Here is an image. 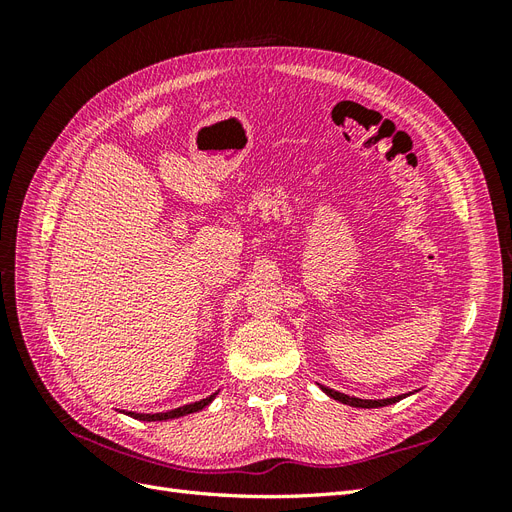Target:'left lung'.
<instances>
[{"instance_id":"obj_1","label":"left lung","mask_w":512,"mask_h":512,"mask_svg":"<svg viewBox=\"0 0 512 512\" xmlns=\"http://www.w3.org/2000/svg\"><path fill=\"white\" fill-rule=\"evenodd\" d=\"M320 389L329 397H333L335 401H342V404L352 406V408H382V406L397 404L399 399L406 397V395H397V397H386V399H359V397H350V395H344L339 391H333V389H329V386H322V384H320Z\"/></svg>"}]
</instances>
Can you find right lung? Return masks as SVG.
I'll list each match as a JSON object with an SVG mask.
<instances>
[{"label":"right lung","instance_id":"add662e5","mask_svg":"<svg viewBox=\"0 0 512 512\" xmlns=\"http://www.w3.org/2000/svg\"><path fill=\"white\" fill-rule=\"evenodd\" d=\"M215 395L218 393H213V395H209V397H205V399H200V401H194V404H188V406H181V408H175V410H168V412H156V414H145V412H123V414H128V416H132V418H138V421H168V418H179V416H185V414H192V412H198V410H203L205 406H209L211 401L215 399Z\"/></svg>","mask_w":512,"mask_h":512}]
</instances>
